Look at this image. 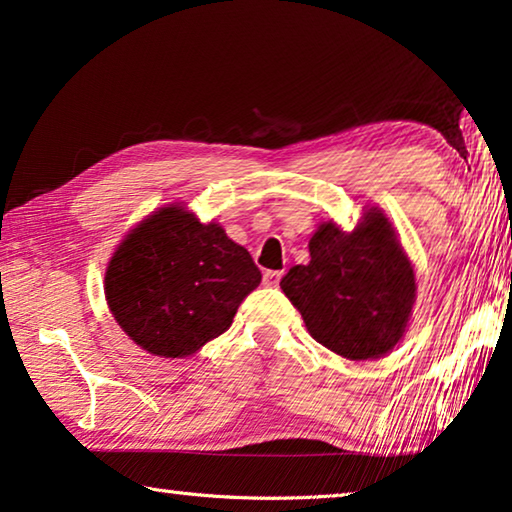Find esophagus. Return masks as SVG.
I'll return each instance as SVG.
<instances>
[{
	"label": "esophagus",
	"mask_w": 512,
	"mask_h": 512,
	"mask_svg": "<svg viewBox=\"0 0 512 512\" xmlns=\"http://www.w3.org/2000/svg\"><path fill=\"white\" fill-rule=\"evenodd\" d=\"M282 278V271H266L264 273V285L266 287H278Z\"/></svg>",
	"instance_id": "esophagus-1"
}]
</instances>
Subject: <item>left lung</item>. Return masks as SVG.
I'll use <instances>...</instances> for the list:
<instances>
[{"mask_svg":"<svg viewBox=\"0 0 512 512\" xmlns=\"http://www.w3.org/2000/svg\"><path fill=\"white\" fill-rule=\"evenodd\" d=\"M310 264L291 266L280 287L316 342L346 360H378L399 344L417 298L415 269L378 207L353 232L321 223Z\"/></svg>","mask_w":512,"mask_h":512,"instance_id":"obj_1","label":"left lung"}]
</instances>
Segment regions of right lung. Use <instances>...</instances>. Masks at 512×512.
I'll return each mask as SVG.
<instances>
[{
    "label": "right lung",
    "instance_id": "1",
    "mask_svg": "<svg viewBox=\"0 0 512 512\" xmlns=\"http://www.w3.org/2000/svg\"><path fill=\"white\" fill-rule=\"evenodd\" d=\"M259 282L253 257L221 225L170 205L120 241L104 296L113 319L143 351L186 358L232 326L241 300Z\"/></svg>",
    "mask_w": 512,
    "mask_h": 512
}]
</instances>
